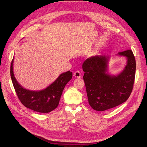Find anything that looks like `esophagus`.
I'll use <instances>...</instances> for the list:
<instances>
[{"instance_id": "1", "label": "esophagus", "mask_w": 147, "mask_h": 147, "mask_svg": "<svg viewBox=\"0 0 147 147\" xmlns=\"http://www.w3.org/2000/svg\"><path fill=\"white\" fill-rule=\"evenodd\" d=\"M74 76L76 78H80L82 77V75H81V73L79 71H76L74 73Z\"/></svg>"}]
</instances>
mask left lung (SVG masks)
I'll return each instance as SVG.
<instances>
[{"label":"left lung","mask_w":147,"mask_h":147,"mask_svg":"<svg viewBox=\"0 0 147 147\" xmlns=\"http://www.w3.org/2000/svg\"><path fill=\"white\" fill-rule=\"evenodd\" d=\"M117 55L125 57L127 64L117 76L107 73L109 56L92 57L83 64V79L88 102L96 111H105L121 104L127 101L132 91L136 71L133 52L129 49L119 52Z\"/></svg>","instance_id":"8db88e82"}]
</instances>
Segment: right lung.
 <instances>
[{
  "label": "right lung",
  "mask_w": 147,
  "mask_h": 147,
  "mask_svg": "<svg viewBox=\"0 0 147 147\" xmlns=\"http://www.w3.org/2000/svg\"><path fill=\"white\" fill-rule=\"evenodd\" d=\"M13 58L11 64V78L18 99L26 107L36 112L49 113L58 106L63 91L72 78L70 71L62 73L51 84L40 91L30 90L22 88L15 79L13 71Z\"/></svg>",
  "instance_id": "1"
}]
</instances>
